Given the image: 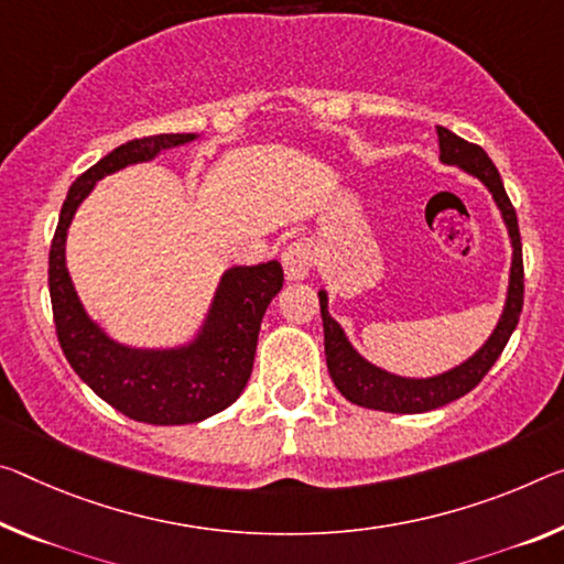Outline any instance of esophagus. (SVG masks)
Masks as SVG:
<instances>
[{
  "label": "esophagus",
  "instance_id": "esophagus-1",
  "mask_svg": "<svg viewBox=\"0 0 564 564\" xmlns=\"http://www.w3.org/2000/svg\"><path fill=\"white\" fill-rule=\"evenodd\" d=\"M283 271L289 281H303L311 273L314 258H311V248L306 240H293V243L283 250Z\"/></svg>",
  "mask_w": 564,
  "mask_h": 564
}]
</instances>
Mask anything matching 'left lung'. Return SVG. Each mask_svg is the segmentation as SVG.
Masks as SVG:
<instances>
[{"label":"left lung","mask_w":564,"mask_h":564,"mask_svg":"<svg viewBox=\"0 0 564 564\" xmlns=\"http://www.w3.org/2000/svg\"><path fill=\"white\" fill-rule=\"evenodd\" d=\"M440 135V160L444 165H457L467 170L469 175L479 177L487 185V191L495 198L499 213H502L509 240H512V268H509V289L505 311L499 316L495 330L479 348L475 356L467 361L454 366V369L436 373L429 379H406L397 377L379 369L364 359L356 348L348 344L344 328L336 324L328 314V296L326 291H318L321 303V318H324V346H326V364L328 373L334 379L336 389L351 401L366 409L377 411H391V414H422V411L440 409L449 401L469 394L477 383L485 379V373L495 366L499 354L517 328V321L522 314L524 301V265H522V240H520V226H517V213L509 203L502 177H499L495 163L489 155L475 142H467L452 130L436 128Z\"/></svg>","instance_id":"1"}]
</instances>
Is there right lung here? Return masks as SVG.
Wrapping results in <instances>:
<instances>
[{
	"label": "right lung",
	"mask_w": 564,
	"mask_h": 564,
	"mask_svg": "<svg viewBox=\"0 0 564 564\" xmlns=\"http://www.w3.org/2000/svg\"><path fill=\"white\" fill-rule=\"evenodd\" d=\"M198 135H150L105 155L69 185L50 248V299L62 351L97 397L135 422L173 426L203 422L243 394L253 371L261 321L283 285L279 261L234 265L223 273L198 336L177 348L118 344L87 316L65 263L67 228L100 177L148 163Z\"/></svg>",
	"instance_id": "add662e5"
}]
</instances>
